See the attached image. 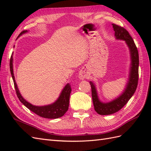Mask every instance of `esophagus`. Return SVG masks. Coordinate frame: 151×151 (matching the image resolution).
<instances>
[{
	"label": "esophagus",
	"mask_w": 151,
	"mask_h": 151,
	"mask_svg": "<svg viewBox=\"0 0 151 151\" xmlns=\"http://www.w3.org/2000/svg\"><path fill=\"white\" fill-rule=\"evenodd\" d=\"M79 78H81V79H82V80H83V79H84L85 77H84V75H80L79 76Z\"/></svg>",
	"instance_id": "1"
}]
</instances>
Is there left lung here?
Listing matches in <instances>:
<instances>
[{
	"label": "left lung",
	"instance_id": "left-lung-1",
	"mask_svg": "<svg viewBox=\"0 0 151 151\" xmlns=\"http://www.w3.org/2000/svg\"><path fill=\"white\" fill-rule=\"evenodd\" d=\"M115 31V36L117 40H124L129 48L130 52L131 67L129 81L124 91L119 97L109 102H101L97 95V91L93 82H89L91 87V95L94 108L97 114L105 115L114 114L120 110L126 104L135 93L138 83L139 54L138 50L133 39L125 28L115 24H112Z\"/></svg>",
	"mask_w": 151,
	"mask_h": 151
}]
</instances>
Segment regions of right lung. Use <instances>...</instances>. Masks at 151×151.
<instances>
[{"mask_svg":"<svg viewBox=\"0 0 151 151\" xmlns=\"http://www.w3.org/2000/svg\"><path fill=\"white\" fill-rule=\"evenodd\" d=\"M27 30H23L19 35L18 37L21 36L22 34L27 32ZM9 67H10V72L12 76L13 81H14V86L15 89L16 93H17V97L19 98L22 104L30 110L33 111L34 113L38 115L40 117L47 119H57L62 117L63 115L66 113L68 110L69 105V97L70 92H71V88L69 84H67L63 90L61 92L60 97L58 99L54 102V103L42 106H34L27 102L25 99L22 97L20 92L19 91L17 84L15 82V76L14 75V69H13V56L12 55L10 61H9Z\"/></svg>","mask_w":151,"mask_h":151,"instance_id":"1","label":"right lung"}]
</instances>
